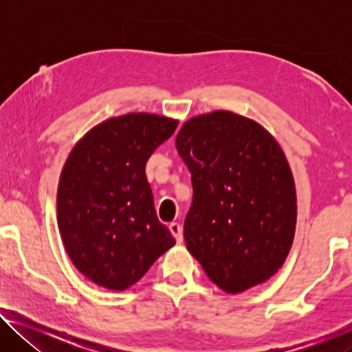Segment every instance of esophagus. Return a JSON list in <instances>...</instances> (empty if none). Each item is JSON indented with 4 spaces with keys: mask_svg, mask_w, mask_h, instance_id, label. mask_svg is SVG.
Returning a JSON list of instances; mask_svg holds the SVG:
<instances>
[{
    "mask_svg": "<svg viewBox=\"0 0 352 352\" xmlns=\"http://www.w3.org/2000/svg\"><path fill=\"white\" fill-rule=\"evenodd\" d=\"M169 230H170V233L174 234L175 241H177L178 243H182V242H183V230H182V225L178 223V222H172V223H169Z\"/></svg>",
    "mask_w": 352,
    "mask_h": 352,
    "instance_id": "1",
    "label": "esophagus"
}]
</instances>
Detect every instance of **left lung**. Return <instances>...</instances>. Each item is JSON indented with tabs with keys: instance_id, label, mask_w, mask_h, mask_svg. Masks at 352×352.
<instances>
[{
	"instance_id": "8db88e82",
	"label": "left lung",
	"mask_w": 352,
	"mask_h": 352,
	"mask_svg": "<svg viewBox=\"0 0 352 352\" xmlns=\"http://www.w3.org/2000/svg\"><path fill=\"white\" fill-rule=\"evenodd\" d=\"M175 144L192 178L189 253L226 294L269 281L296 225L295 182L278 141L253 119L217 110L184 122Z\"/></svg>"
}]
</instances>
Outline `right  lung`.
Returning <instances> with one entry per match:
<instances>
[{
    "label": "right lung",
    "instance_id": "add662e5",
    "mask_svg": "<svg viewBox=\"0 0 352 352\" xmlns=\"http://www.w3.org/2000/svg\"><path fill=\"white\" fill-rule=\"evenodd\" d=\"M177 119L129 113L83 135L57 189V223L76 269L94 284L126 290L175 239L153 206L146 163L174 135Z\"/></svg>",
    "mask_w": 352,
    "mask_h": 352
}]
</instances>
